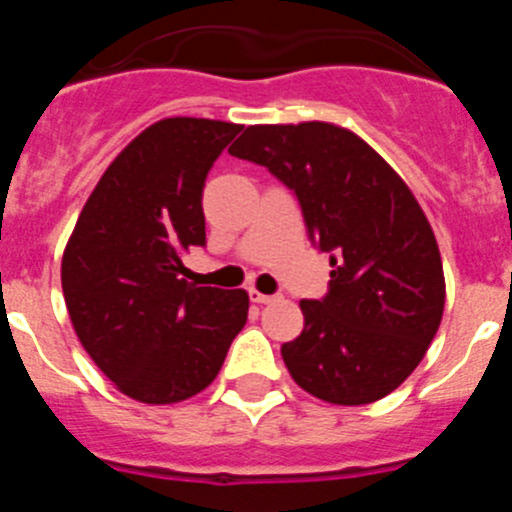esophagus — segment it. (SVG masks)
I'll return each mask as SVG.
<instances>
[{
    "label": "esophagus",
    "instance_id": "obj_1",
    "mask_svg": "<svg viewBox=\"0 0 512 512\" xmlns=\"http://www.w3.org/2000/svg\"><path fill=\"white\" fill-rule=\"evenodd\" d=\"M248 297H251V302H256V305H271V302L279 300V295H261L259 289H248Z\"/></svg>",
    "mask_w": 512,
    "mask_h": 512
}]
</instances>
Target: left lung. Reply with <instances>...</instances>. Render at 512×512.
Masks as SVG:
<instances>
[{
    "instance_id": "1",
    "label": "left lung",
    "mask_w": 512,
    "mask_h": 512,
    "mask_svg": "<svg viewBox=\"0 0 512 512\" xmlns=\"http://www.w3.org/2000/svg\"><path fill=\"white\" fill-rule=\"evenodd\" d=\"M230 156L292 189L312 246L330 253L328 292L300 302L305 328L282 346L292 379L333 405L390 395L431 346L446 300L436 235L408 184L328 122L251 125Z\"/></svg>"
}]
</instances>
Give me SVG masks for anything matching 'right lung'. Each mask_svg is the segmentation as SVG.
Wrapping results in <instances>:
<instances>
[{"label": "right lung", "mask_w": 512, "mask_h": 512, "mask_svg": "<svg viewBox=\"0 0 512 512\" xmlns=\"http://www.w3.org/2000/svg\"><path fill=\"white\" fill-rule=\"evenodd\" d=\"M241 125L169 117L104 171L63 251L61 284L81 346L148 405L197 395L248 318L243 289L197 287L182 256L205 246L202 189Z\"/></svg>", "instance_id": "1"}]
</instances>
